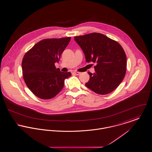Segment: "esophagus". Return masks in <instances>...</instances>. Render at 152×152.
I'll use <instances>...</instances> for the list:
<instances>
[{
	"label": "esophagus",
	"mask_w": 152,
	"mask_h": 152,
	"mask_svg": "<svg viewBox=\"0 0 152 152\" xmlns=\"http://www.w3.org/2000/svg\"><path fill=\"white\" fill-rule=\"evenodd\" d=\"M73 74H74L75 75H80V74H81V72H78V71H74V72H73Z\"/></svg>",
	"instance_id": "34e87169"
}]
</instances>
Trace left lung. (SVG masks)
I'll return each mask as SVG.
<instances>
[{
  "label": "left lung",
  "instance_id": "1",
  "mask_svg": "<svg viewBox=\"0 0 152 152\" xmlns=\"http://www.w3.org/2000/svg\"><path fill=\"white\" fill-rule=\"evenodd\" d=\"M86 62H93L95 72H88L89 80L85 86L99 95H107L122 82L126 73V56L117 42L106 35L94 32L75 37Z\"/></svg>",
  "mask_w": 152,
  "mask_h": 152
}]
</instances>
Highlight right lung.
Here are the masks:
<instances>
[{
	"instance_id": "right-lung-1",
	"label": "right lung",
	"mask_w": 152,
	"mask_h": 152,
	"mask_svg": "<svg viewBox=\"0 0 152 152\" xmlns=\"http://www.w3.org/2000/svg\"><path fill=\"white\" fill-rule=\"evenodd\" d=\"M70 39L71 37L43 39L24 56L23 78L36 96L46 100L55 97L63 88L65 79L71 75L69 72H61L55 65Z\"/></svg>"
}]
</instances>
